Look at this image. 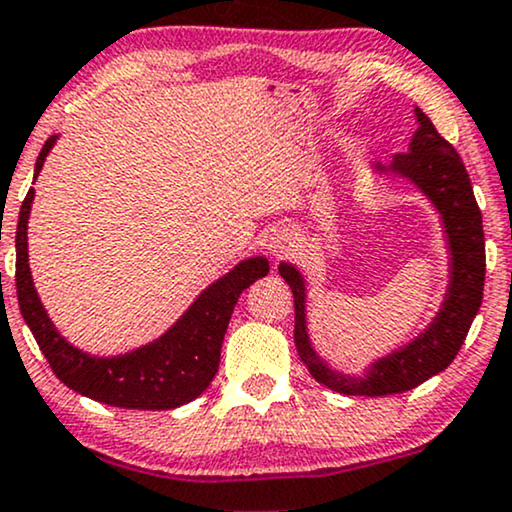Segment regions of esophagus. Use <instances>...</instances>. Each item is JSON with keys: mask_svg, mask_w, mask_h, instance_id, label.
Returning <instances> with one entry per match:
<instances>
[{"mask_svg": "<svg viewBox=\"0 0 512 512\" xmlns=\"http://www.w3.org/2000/svg\"><path fill=\"white\" fill-rule=\"evenodd\" d=\"M292 244H294V235L287 230V227H275V230H270L266 237V251L268 254H273L275 258L289 251V246Z\"/></svg>", "mask_w": 512, "mask_h": 512, "instance_id": "1", "label": "esophagus"}]
</instances>
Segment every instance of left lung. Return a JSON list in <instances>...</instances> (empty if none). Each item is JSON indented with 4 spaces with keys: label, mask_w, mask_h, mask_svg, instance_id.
Wrapping results in <instances>:
<instances>
[{
    "label": "left lung",
    "mask_w": 512,
    "mask_h": 512,
    "mask_svg": "<svg viewBox=\"0 0 512 512\" xmlns=\"http://www.w3.org/2000/svg\"><path fill=\"white\" fill-rule=\"evenodd\" d=\"M418 130L410 137L406 154H396L391 163H372L377 178L406 180L430 201L441 218L446 251H449V280L439 311L406 344L365 365L363 372L332 368L315 351L306 320V277L294 263L280 261V275L294 294V344L301 361L315 382L349 396H387L418 387L446 370L463 346L484 294V230L482 213L472 194V185L458 151L439 135L430 118L415 106Z\"/></svg>",
    "instance_id": "1"
}]
</instances>
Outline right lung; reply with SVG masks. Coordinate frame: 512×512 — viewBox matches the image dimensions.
<instances>
[{"label":"right lung","mask_w":512,"mask_h":512,"mask_svg":"<svg viewBox=\"0 0 512 512\" xmlns=\"http://www.w3.org/2000/svg\"><path fill=\"white\" fill-rule=\"evenodd\" d=\"M56 140L59 135L44 142L35 163V180ZM33 201L35 189H30L18 213L16 294L23 320L52 365L54 375L87 399L118 408L170 410L204 394L218 372L220 346L237 299L258 277L268 275V258L251 256L239 261L223 277L211 282L154 342L118 356H92L61 337L37 296L28 263V220Z\"/></svg>","instance_id":"1"}]
</instances>
